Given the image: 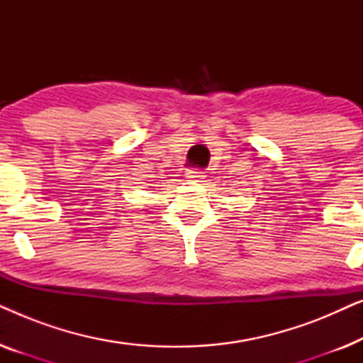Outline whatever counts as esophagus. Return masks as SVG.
Segmentation results:
<instances>
[{
    "label": "esophagus",
    "instance_id": "34e87169",
    "mask_svg": "<svg viewBox=\"0 0 363 363\" xmlns=\"http://www.w3.org/2000/svg\"><path fill=\"white\" fill-rule=\"evenodd\" d=\"M185 177L188 180H195V182H200L203 178L206 177V172H203L201 168H190V170H186Z\"/></svg>",
    "mask_w": 363,
    "mask_h": 363
}]
</instances>
